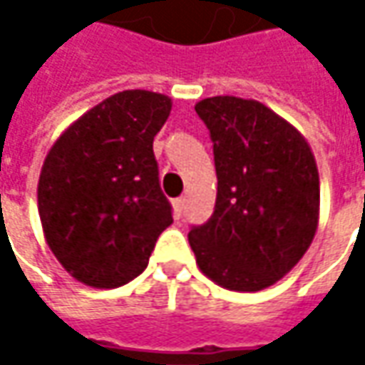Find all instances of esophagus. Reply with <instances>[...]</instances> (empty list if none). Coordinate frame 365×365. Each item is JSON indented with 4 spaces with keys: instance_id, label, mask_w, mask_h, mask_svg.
I'll return each instance as SVG.
<instances>
[{
    "instance_id": "obj_1",
    "label": "esophagus",
    "mask_w": 365,
    "mask_h": 365,
    "mask_svg": "<svg viewBox=\"0 0 365 365\" xmlns=\"http://www.w3.org/2000/svg\"><path fill=\"white\" fill-rule=\"evenodd\" d=\"M173 207H175V217L180 219L182 213H185V207H187V199L185 197H178V199L173 201Z\"/></svg>"
}]
</instances>
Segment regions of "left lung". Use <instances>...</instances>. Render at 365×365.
<instances>
[{"label": "left lung", "instance_id": "1", "mask_svg": "<svg viewBox=\"0 0 365 365\" xmlns=\"http://www.w3.org/2000/svg\"><path fill=\"white\" fill-rule=\"evenodd\" d=\"M213 142L217 199L189 232L197 264L215 284L256 292L304 256L319 225V173L302 133L270 107L232 95L195 106Z\"/></svg>", "mask_w": 365, "mask_h": 365}]
</instances>
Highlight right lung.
<instances>
[{
    "instance_id": "obj_1",
    "label": "right lung",
    "mask_w": 365,
    "mask_h": 365,
    "mask_svg": "<svg viewBox=\"0 0 365 365\" xmlns=\"http://www.w3.org/2000/svg\"><path fill=\"white\" fill-rule=\"evenodd\" d=\"M170 107L162 93H115L68 125L46 154L38 180L44 237L87 287L118 288L144 272L173 223L152 150Z\"/></svg>"
}]
</instances>
